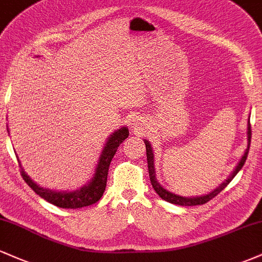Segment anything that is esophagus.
Returning <instances> with one entry per match:
<instances>
[{"mask_svg":"<svg viewBox=\"0 0 262 262\" xmlns=\"http://www.w3.org/2000/svg\"><path fill=\"white\" fill-rule=\"evenodd\" d=\"M132 128H133V130H140V123H138V119L132 123Z\"/></svg>","mask_w":262,"mask_h":262,"instance_id":"1","label":"esophagus"}]
</instances>
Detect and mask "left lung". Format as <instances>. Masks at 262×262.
Returning a JSON list of instances; mask_svg holds the SVG:
<instances>
[{
	"instance_id": "left-lung-1",
	"label": "left lung",
	"mask_w": 262,
	"mask_h": 262,
	"mask_svg": "<svg viewBox=\"0 0 262 262\" xmlns=\"http://www.w3.org/2000/svg\"><path fill=\"white\" fill-rule=\"evenodd\" d=\"M250 141H251V128H250V121H249L248 122V148L245 149L244 155L242 156V159H240V161L237 162L235 169H234L233 172L230 173L229 177H228L224 182H222L217 188L213 189L212 192H209L208 194H204V196H197V197H182V196H179V194L172 193V192L167 191L166 188L162 187L160 183L158 182V180H156V176H155L154 152H152L151 145H150L149 141L144 140V143H145V146H146V160H148L149 177H150V182H151V185H152V188L155 189L156 193H158L159 196L162 198V200L167 201V202L173 203V204H179V206H198V204L207 203L208 201L212 200V198H214L215 196H217L218 193H221V192L223 191L225 187H227L228 183H229L231 180L235 177L236 173L242 170L243 166H244L246 158H248V154H249V148H250Z\"/></svg>"
}]
</instances>
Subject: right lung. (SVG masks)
Masks as SVG:
<instances>
[{"instance_id": "obj_1", "label": "right lung", "mask_w": 262, "mask_h": 262, "mask_svg": "<svg viewBox=\"0 0 262 262\" xmlns=\"http://www.w3.org/2000/svg\"><path fill=\"white\" fill-rule=\"evenodd\" d=\"M129 130L127 127H122L118 130L112 133L110 138H108L106 145H104L103 150H102L100 155V160L97 162L96 166L95 175L87 185L82 186V187L76 189L73 192H58L53 191V189L40 187L37 185L33 180L25 172V169L20 165V173H22L23 180L27 182V185L31 187L35 193L39 194L45 201L49 203L54 204V206L60 207V208H82V207L91 206V204L98 202L101 197L103 196V192L106 189L107 185V176H108V169H110V164L112 161L114 154H116L117 149L121 144L128 138Z\"/></svg>"}]
</instances>
